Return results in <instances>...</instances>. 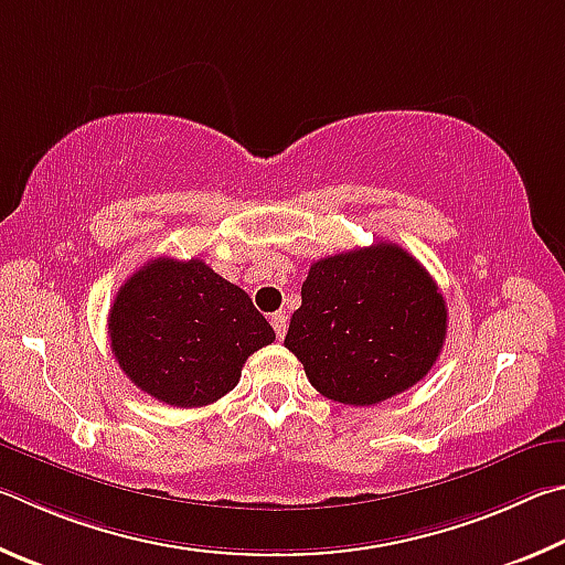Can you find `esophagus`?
Masks as SVG:
<instances>
[{"label":"esophagus","mask_w":565,"mask_h":565,"mask_svg":"<svg viewBox=\"0 0 565 565\" xmlns=\"http://www.w3.org/2000/svg\"><path fill=\"white\" fill-rule=\"evenodd\" d=\"M270 324H273V330H275V334H277V340H282L285 332H288V315H285V312H275L273 318H270Z\"/></svg>","instance_id":"1"}]
</instances>
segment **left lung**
<instances>
[{"instance_id": "1", "label": "left lung", "mask_w": 565, "mask_h": 565, "mask_svg": "<svg viewBox=\"0 0 565 565\" xmlns=\"http://www.w3.org/2000/svg\"><path fill=\"white\" fill-rule=\"evenodd\" d=\"M447 340V302L424 265L374 243L310 265L285 348L328 399L370 407L427 377Z\"/></svg>"}]
</instances>
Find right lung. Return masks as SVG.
Listing matches in <instances>:
<instances>
[{
  "label": "right lung",
  "mask_w": 565,
  "mask_h": 565,
  "mask_svg": "<svg viewBox=\"0 0 565 565\" xmlns=\"http://www.w3.org/2000/svg\"><path fill=\"white\" fill-rule=\"evenodd\" d=\"M118 367L171 407H205L231 392L245 360L275 332L237 285L203 260L156 257L121 285L108 312Z\"/></svg>",
  "instance_id": "add662e5"
}]
</instances>
